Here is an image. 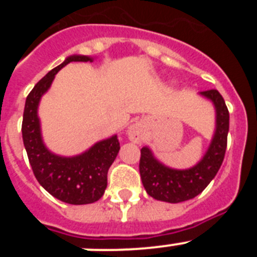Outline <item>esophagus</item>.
Masks as SVG:
<instances>
[{"instance_id": "34e87169", "label": "esophagus", "mask_w": 257, "mask_h": 257, "mask_svg": "<svg viewBox=\"0 0 257 257\" xmlns=\"http://www.w3.org/2000/svg\"><path fill=\"white\" fill-rule=\"evenodd\" d=\"M143 136H144V131H143L142 123H134L133 126L128 128V139L134 143H142Z\"/></svg>"}]
</instances>
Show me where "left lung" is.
Listing matches in <instances>:
<instances>
[{
    "instance_id": "8db88e82",
    "label": "left lung",
    "mask_w": 257,
    "mask_h": 257,
    "mask_svg": "<svg viewBox=\"0 0 257 257\" xmlns=\"http://www.w3.org/2000/svg\"><path fill=\"white\" fill-rule=\"evenodd\" d=\"M199 94L215 105L216 128L207 152L196 166L187 170L170 169L157 160L148 147L140 151V178L147 193L154 199L179 203L194 198L216 176L224 161L228 142L229 110L217 90H207Z\"/></svg>"
}]
</instances>
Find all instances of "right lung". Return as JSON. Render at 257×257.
<instances>
[{"instance_id":"add662e5","label":"right lung","mask_w":257,"mask_h":257,"mask_svg":"<svg viewBox=\"0 0 257 257\" xmlns=\"http://www.w3.org/2000/svg\"><path fill=\"white\" fill-rule=\"evenodd\" d=\"M70 61H92L85 55L68 56L60 65L40 79L27 96L23 114V143L38 183L61 202L69 205L94 203L103 197L108 170L119 152L117 135L96 143L83 153L61 157L46 148L37 114L41 97L51 86L55 74Z\"/></svg>"}]
</instances>
